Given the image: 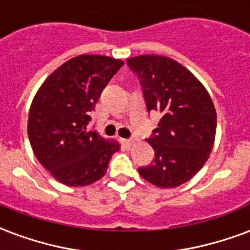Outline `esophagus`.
<instances>
[{"label": "esophagus", "instance_id": "esophagus-1", "mask_svg": "<svg viewBox=\"0 0 250 250\" xmlns=\"http://www.w3.org/2000/svg\"><path fill=\"white\" fill-rule=\"evenodd\" d=\"M119 142L125 147H128L131 145V139H127V138H120Z\"/></svg>", "mask_w": 250, "mask_h": 250}]
</instances>
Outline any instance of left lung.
<instances>
[{"label":"left lung","instance_id":"1","mask_svg":"<svg viewBox=\"0 0 250 250\" xmlns=\"http://www.w3.org/2000/svg\"><path fill=\"white\" fill-rule=\"evenodd\" d=\"M127 65L139 80L148 114H161L158 127L146 139L155 158L138 171L158 188H177L198 173L213 148V102L198 79L168 57H131Z\"/></svg>","mask_w":250,"mask_h":250}]
</instances>
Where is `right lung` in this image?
Listing matches in <instances>:
<instances>
[{
	"label": "right lung",
	"mask_w": 250,
	"mask_h": 250,
	"mask_svg": "<svg viewBox=\"0 0 250 250\" xmlns=\"http://www.w3.org/2000/svg\"><path fill=\"white\" fill-rule=\"evenodd\" d=\"M125 62L82 55L59 66L32 102L28 136L36 158L68 186H87L103 177L116 142L89 130L91 112L103 89Z\"/></svg>",
	"instance_id": "right-lung-1"
}]
</instances>
